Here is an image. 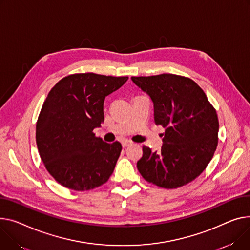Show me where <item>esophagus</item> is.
Here are the masks:
<instances>
[{
	"mask_svg": "<svg viewBox=\"0 0 250 250\" xmlns=\"http://www.w3.org/2000/svg\"><path fill=\"white\" fill-rule=\"evenodd\" d=\"M131 144V142H129V141H127V140H124L123 142H122V145H123V146L125 147V146H129Z\"/></svg>",
	"mask_w": 250,
	"mask_h": 250,
	"instance_id": "esophagus-1",
	"label": "esophagus"
}]
</instances>
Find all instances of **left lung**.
Wrapping results in <instances>:
<instances>
[{"instance_id":"8db88e82","label":"left lung","mask_w":250,"mask_h":250,"mask_svg":"<svg viewBox=\"0 0 250 250\" xmlns=\"http://www.w3.org/2000/svg\"><path fill=\"white\" fill-rule=\"evenodd\" d=\"M131 80L151 97L155 123L165 128L161 151L143 146L139 172L161 188L188 184L206 169L217 147L219 122L215 108L188 77L164 73L132 76Z\"/></svg>"}]
</instances>
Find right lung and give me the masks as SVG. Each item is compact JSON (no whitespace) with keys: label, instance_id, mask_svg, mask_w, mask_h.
I'll use <instances>...</instances> for the list:
<instances>
[{"label":"right lung","instance_id":"1","mask_svg":"<svg viewBox=\"0 0 250 250\" xmlns=\"http://www.w3.org/2000/svg\"><path fill=\"white\" fill-rule=\"evenodd\" d=\"M127 76L71 74L48 93L36 124V143L45 168L59 184L87 191L102 186L113 173L122 145L107 144L93 129L104 121V98Z\"/></svg>","mask_w":250,"mask_h":250}]
</instances>
